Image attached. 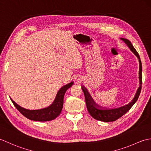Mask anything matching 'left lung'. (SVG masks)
Here are the masks:
<instances>
[{
	"label": "left lung",
	"mask_w": 151,
	"mask_h": 151,
	"mask_svg": "<svg viewBox=\"0 0 151 151\" xmlns=\"http://www.w3.org/2000/svg\"><path fill=\"white\" fill-rule=\"evenodd\" d=\"M122 40L124 41L126 44L128 45V46L131 50V51L136 55L137 58L139 60V78H140V86L139 88L137 89V93L136 96L134 98V99L132 100L130 104L128 105L124 106L119 108L116 109H99V106L94 102V101L91 98L90 94H88L87 90L84 88H82V90L83 91L86 106H87V108L88 111L94 119L98 121H103V122H111L115 121L117 120L120 117H121L122 115H124L126 113L128 112L129 110L130 109L131 107L133 106L134 104L136 102L139 96V94L141 90V84H142V65H141V62L140 60V57L139 54L136 50V49L134 47L133 45L132 44L130 41L128 40L121 38ZM101 108V107H100Z\"/></svg>",
	"instance_id": "8db88e82"
}]
</instances>
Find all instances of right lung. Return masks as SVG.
<instances>
[{"instance_id": "1", "label": "right lung", "mask_w": 151, "mask_h": 151, "mask_svg": "<svg viewBox=\"0 0 151 151\" xmlns=\"http://www.w3.org/2000/svg\"><path fill=\"white\" fill-rule=\"evenodd\" d=\"M73 83L71 82L70 83L63 86L62 88L58 91L56 98L53 101V103L50 106L46 108L38 109V110H29L23 108L21 106L12 100L14 106L26 118L32 121H52L60 115L61 111L63 107V98L66 91L70 87H72Z\"/></svg>"}]
</instances>
